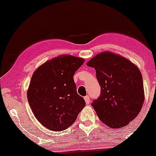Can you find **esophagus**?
<instances>
[{
	"label": "esophagus",
	"mask_w": 156,
	"mask_h": 156,
	"mask_svg": "<svg viewBox=\"0 0 156 156\" xmlns=\"http://www.w3.org/2000/svg\"><path fill=\"white\" fill-rule=\"evenodd\" d=\"M84 100H85V102H86L87 104H89V102H90V97H89V96H86V97H84Z\"/></svg>",
	"instance_id": "34e87169"
}]
</instances>
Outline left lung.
<instances>
[{
	"mask_svg": "<svg viewBox=\"0 0 156 156\" xmlns=\"http://www.w3.org/2000/svg\"><path fill=\"white\" fill-rule=\"evenodd\" d=\"M87 65L94 67L101 94L91 103L100 120L119 129L138 116L144 101L143 78L136 66L121 55L103 52Z\"/></svg>",
	"mask_w": 156,
	"mask_h": 156,
	"instance_id": "1",
	"label": "left lung"
}]
</instances>
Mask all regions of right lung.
<instances>
[{
	"mask_svg": "<svg viewBox=\"0 0 156 156\" xmlns=\"http://www.w3.org/2000/svg\"><path fill=\"white\" fill-rule=\"evenodd\" d=\"M84 62L80 57L59 55L40 65L32 76L27 100L35 118L48 129H67L85 106L73 79Z\"/></svg>",
	"mask_w": 156,
	"mask_h": 156,
	"instance_id": "1",
	"label": "right lung"
}]
</instances>
